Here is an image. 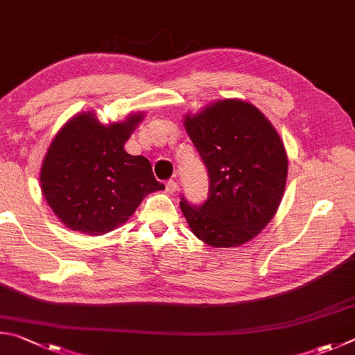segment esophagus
<instances>
[{
    "instance_id": "obj_1",
    "label": "esophagus",
    "mask_w": 355,
    "mask_h": 355,
    "mask_svg": "<svg viewBox=\"0 0 355 355\" xmlns=\"http://www.w3.org/2000/svg\"><path fill=\"white\" fill-rule=\"evenodd\" d=\"M165 187H166V191H168V193L173 195L174 191L178 190V182H176V181H168Z\"/></svg>"
}]
</instances>
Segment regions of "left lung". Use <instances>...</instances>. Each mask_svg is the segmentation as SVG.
Listing matches in <instances>:
<instances>
[{
    "instance_id": "1",
    "label": "left lung",
    "mask_w": 355,
    "mask_h": 355,
    "mask_svg": "<svg viewBox=\"0 0 355 355\" xmlns=\"http://www.w3.org/2000/svg\"><path fill=\"white\" fill-rule=\"evenodd\" d=\"M185 129L207 166V201L181 210L198 239L212 248L252 240L276 215L287 182L288 159L275 126L256 105L221 99L195 115Z\"/></svg>"
}]
</instances>
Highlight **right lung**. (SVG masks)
<instances>
[{
    "label": "right lung",
    "mask_w": 355,
    "mask_h": 355,
    "mask_svg": "<svg viewBox=\"0 0 355 355\" xmlns=\"http://www.w3.org/2000/svg\"><path fill=\"white\" fill-rule=\"evenodd\" d=\"M103 124L92 112L68 120L55 134L40 170L48 206L71 231L103 235L129 220L139 204L165 185L155 181L149 160L124 151L143 120Z\"/></svg>",
    "instance_id": "1"
}]
</instances>
